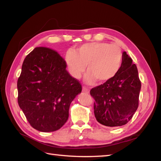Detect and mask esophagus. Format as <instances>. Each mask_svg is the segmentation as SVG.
Returning <instances> with one entry per match:
<instances>
[{"label": "esophagus", "instance_id": "34e87169", "mask_svg": "<svg viewBox=\"0 0 161 161\" xmlns=\"http://www.w3.org/2000/svg\"><path fill=\"white\" fill-rule=\"evenodd\" d=\"M82 91H83V92H84V93H89V89H88V88L86 87V86H83Z\"/></svg>", "mask_w": 161, "mask_h": 161}]
</instances>
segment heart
Listing matches in <instances>:
<instances>
[{"label": "heart", "mask_w": 161, "mask_h": 161, "mask_svg": "<svg viewBox=\"0 0 161 161\" xmlns=\"http://www.w3.org/2000/svg\"><path fill=\"white\" fill-rule=\"evenodd\" d=\"M121 49L116 45L95 42L86 43L68 52L65 62L72 77L79 79L86 70L85 81L92 84L97 80L105 83L112 80L120 70L123 61Z\"/></svg>", "instance_id": "1"}]
</instances>
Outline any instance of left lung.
Returning <instances> with one entry per match:
<instances>
[{"instance_id": "obj_1", "label": "left lung", "mask_w": 161, "mask_h": 161, "mask_svg": "<svg viewBox=\"0 0 161 161\" xmlns=\"http://www.w3.org/2000/svg\"><path fill=\"white\" fill-rule=\"evenodd\" d=\"M120 70L112 80L93 88L94 114L97 121L105 126L126 124L139 105L141 81L137 66L126 52H123Z\"/></svg>"}]
</instances>
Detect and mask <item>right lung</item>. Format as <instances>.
I'll return each instance as SVG.
<instances>
[{
  "label": "right lung",
  "mask_w": 161,
  "mask_h": 161,
  "mask_svg": "<svg viewBox=\"0 0 161 161\" xmlns=\"http://www.w3.org/2000/svg\"><path fill=\"white\" fill-rule=\"evenodd\" d=\"M57 52L36 47L26 56L17 81L18 104L31 126L41 132L58 130L67 121L70 103L81 85L66 70Z\"/></svg>",
  "instance_id": "right-lung-1"
}]
</instances>
